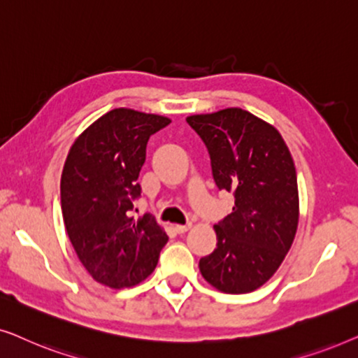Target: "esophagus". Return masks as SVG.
<instances>
[{"mask_svg":"<svg viewBox=\"0 0 358 358\" xmlns=\"http://www.w3.org/2000/svg\"><path fill=\"white\" fill-rule=\"evenodd\" d=\"M190 227H192V223H185V224H176L174 229H176V231H178L179 234H182V233L187 231V229H189Z\"/></svg>","mask_w":358,"mask_h":358,"instance_id":"esophagus-1","label":"esophagus"}]
</instances>
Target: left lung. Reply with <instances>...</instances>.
Returning <instances> with one entry per match:
<instances>
[{"mask_svg": "<svg viewBox=\"0 0 358 358\" xmlns=\"http://www.w3.org/2000/svg\"><path fill=\"white\" fill-rule=\"evenodd\" d=\"M187 124L207 146L217 187L234 195L233 212L215 224L217 249L199 268L220 292H252L275 273L295 238L292 155L272 125L238 107L190 115Z\"/></svg>", "mask_w": 358, "mask_h": 358, "instance_id": "8db88e82", "label": "left lung"}]
</instances>
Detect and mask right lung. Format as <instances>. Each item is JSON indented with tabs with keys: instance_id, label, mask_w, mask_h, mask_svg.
I'll list each match as a JSON object with an SVG mask.
<instances>
[{
	"instance_id": "add662e5",
	"label": "right lung",
	"mask_w": 358,
	"mask_h": 358,
	"mask_svg": "<svg viewBox=\"0 0 358 358\" xmlns=\"http://www.w3.org/2000/svg\"><path fill=\"white\" fill-rule=\"evenodd\" d=\"M171 124L161 115L114 109L73 143L62 173L68 238L92 278L112 288L145 280L168 243L150 213L136 220L138 176L151 135ZM136 212V210H135Z\"/></svg>"
}]
</instances>
